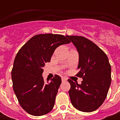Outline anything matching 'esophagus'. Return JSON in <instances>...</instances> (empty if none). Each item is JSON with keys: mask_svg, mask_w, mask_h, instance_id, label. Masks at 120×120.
<instances>
[{"mask_svg": "<svg viewBox=\"0 0 120 120\" xmlns=\"http://www.w3.org/2000/svg\"><path fill=\"white\" fill-rule=\"evenodd\" d=\"M61 79H62V81H67V78L65 77H63L62 78H61Z\"/></svg>", "mask_w": 120, "mask_h": 120, "instance_id": "1", "label": "esophagus"}]
</instances>
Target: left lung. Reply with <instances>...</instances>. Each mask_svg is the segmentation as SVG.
Wrapping results in <instances>:
<instances>
[{
  "mask_svg": "<svg viewBox=\"0 0 120 120\" xmlns=\"http://www.w3.org/2000/svg\"><path fill=\"white\" fill-rule=\"evenodd\" d=\"M79 53L81 84L69 79V94L72 105L77 109L91 112L104 103L111 84V65L106 54L90 40L80 36H66Z\"/></svg>",
  "mask_w": 120,
  "mask_h": 120,
  "instance_id": "obj_1",
  "label": "left lung"
}]
</instances>
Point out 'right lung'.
I'll use <instances>...</instances> for the list:
<instances>
[{
    "instance_id": "1",
    "label": "right lung",
    "mask_w": 120,
    "mask_h": 120,
    "mask_svg": "<svg viewBox=\"0 0 120 120\" xmlns=\"http://www.w3.org/2000/svg\"><path fill=\"white\" fill-rule=\"evenodd\" d=\"M69 43L63 35L40 34L29 40L16 54L11 72L12 87L21 106L28 113L40 116L53 108L61 79L55 75L45 81L43 67L50 62L55 49Z\"/></svg>"
}]
</instances>
